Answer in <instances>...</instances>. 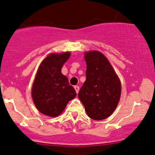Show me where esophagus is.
I'll use <instances>...</instances> for the list:
<instances>
[{"label": "esophagus", "mask_w": 155, "mask_h": 155, "mask_svg": "<svg viewBox=\"0 0 155 155\" xmlns=\"http://www.w3.org/2000/svg\"><path fill=\"white\" fill-rule=\"evenodd\" d=\"M74 88H75V90H76V93H79V86H74Z\"/></svg>", "instance_id": "esophagus-1"}]
</instances>
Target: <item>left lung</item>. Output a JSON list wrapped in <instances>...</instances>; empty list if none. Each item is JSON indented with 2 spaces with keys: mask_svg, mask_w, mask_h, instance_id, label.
Instances as JSON below:
<instances>
[{
  "mask_svg": "<svg viewBox=\"0 0 155 155\" xmlns=\"http://www.w3.org/2000/svg\"><path fill=\"white\" fill-rule=\"evenodd\" d=\"M86 81L78 97L91 119L101 120L112 114L119 103L121 85L107 58L100 51L85 53Z\"/></svg>",
  "mask_w": 155,
  "mask_h": 155,
  "instance_id": "1",
  "label": "left lung"
}]
</instances>
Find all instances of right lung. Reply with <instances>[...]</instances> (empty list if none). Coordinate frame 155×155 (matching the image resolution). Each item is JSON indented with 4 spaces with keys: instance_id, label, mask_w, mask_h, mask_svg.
Returning <instances> with one entry per match:
<instances>
[{
    "instance_id": "add662e5",
    "label": "right lung",
    "mask_w": 155,
    "mask_h": 155,
    "mask_svg": "<svg viewBox=\"0 0 155 155\" xmlns=\"http://www.w3.org/2000/svg\"><path fill=\"white\" fill-rule=\"evenodd\" d=\"M69 56V52L51 54L38 69L31 94L35 107L45 115L57 117L69 101L76 97V90L61 72L62 65Z\"/></svg>"
}]
</instances>
